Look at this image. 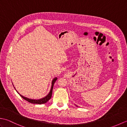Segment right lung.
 <instances>
[{
    "instance_id": "right-lung-1",
    "label": "right lung",
    "mask_w": 127,
    "mask_h": 127,
    "mask_svg": "<svg viewBox=\"0 0 127 127\" xmlns=\"http://www.w3.org/2000/svg\"><path fill=\"white\" fill-rule=\"evenodd\" d=\"M57 79V78L56 77L54 79L52 82V86H51V88L50 93L48 94V95L46 96L44 98H43L42 99H38V100H34V99H28L27 98H26V97L23 96L22 95H21V96L22 97L23 99L26 100V101H27L31 103L32 104H45L46 102H47L49 100L51 99V96H52V90H53V85L54 83L56 82V81ZM18 93V92H17Z\"/></svg>"
}]
</instances>
